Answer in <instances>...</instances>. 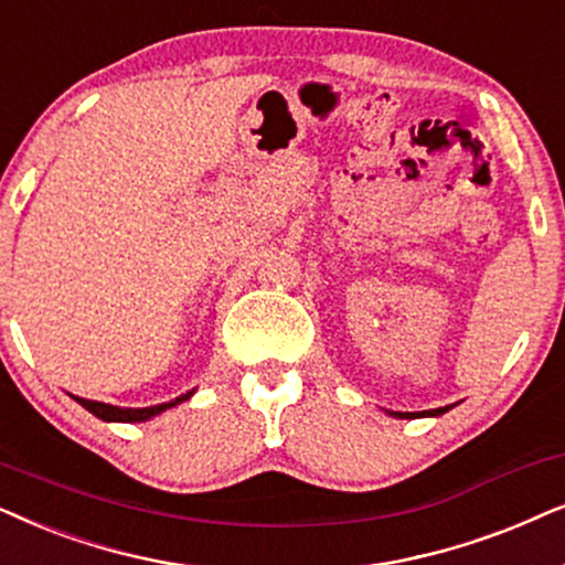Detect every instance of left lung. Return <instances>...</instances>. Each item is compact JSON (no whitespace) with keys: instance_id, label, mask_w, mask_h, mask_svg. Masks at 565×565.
<instances>
[{"instance_id":"obj_1","label":"left lung","mask_w":565,"mask_h":565,"mask_svg":"<svg viewBox=\"0 0 565 565\" xmlns=\"http://www.w3.org/2000/svg\"><path fill=\"white\" fill-rule=\"evenodd\" d=\"M449 408H452V405H447V408H436V411H424V416H441V413H447ZM393 416H397V418H411V413H395V411H393Z\"/></svg>"}]
</instances>
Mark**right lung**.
Returning <instances> with one entry per match:
<instances>
[{
  "instance_id": "right-lung-1",
  "label": "right lung",
  "mask_w": 565,
  "mask_h": 565,
  "mask_svg": "<svg viewBox=\"0 0 565 565\" xmlns=\"http://www.w3.org/2000/svg\"><path fill=\"white\" fill-rule=\"evenodd\" d=\"M193 393H185L175 397V401L170 403H162V405H152V408H118V405H108V403H97V401H85V397H74L82 408H87L93 416L103 418V420H124V424H137V420H147L157 416V413L168 411V408H175L178 403H183L191 397Z\"/></svg>"
}]
</instances>
